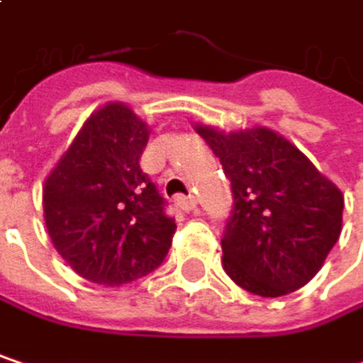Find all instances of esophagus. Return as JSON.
<instances>
[{
	"label": "esophagus",
	"mask_w": 363,
	"mask_h": 363,
	"mask_svg": "<svg viewBox=\"0 0 363 363\" xmlns=\"http://www.w3.org/2000/svg\"><path fill=\"white\" fill-rule=\"evenodd\" d=\"M177 201H179V208L184 210V212H191L197 206V197L195 195H181Z\"/></svg>",
	"instance_id": "34e87169"
}]
</instances>
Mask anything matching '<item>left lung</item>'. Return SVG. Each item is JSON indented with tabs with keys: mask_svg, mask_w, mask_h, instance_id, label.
I'll return each instance as SVG.
<instances>
[{
	"mask_svg": "<svg viewBox=\"0 0 363 363\" xmlns=\"http://www.w3.org/2000/svg\"><path fill=\"white\" fill-rule=\"evenodd\" d=\"M233 189L223 267L244 290L275 298L303 288L322 269L342 229L340 189L281 134L254 125L220 132L195 125Z\"/></svg>",
	"mask_w": 363,
	"mask_h": 363,
	"instance_id": "1",
	"label": "left lung"
}]
</instances>
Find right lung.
<instances>
[{"mask_svg":"<svg viewBox=\"0 0 363 363\" xmlns=\"http://www.w3.org/2000/svg\"><path fill=\"white\" fill-rule=\"evenodd\" d=\"M149 134L128 105L107 103L86 119L45 179L48 235L88 281H134L157 269L172 246L177 223L138 164Z\"/></svg>","mask_w":363,"mask_h":363,"instance_id":"add662e5","label":"right lung"}]
</instances>
